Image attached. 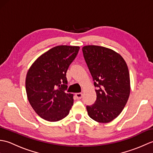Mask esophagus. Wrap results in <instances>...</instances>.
<instances>
[{"label":"esophagus","mask_w":153,"mask_h":153,"mask_svg":"<svg viewBox=\"0 0 153 153\" xmlns=\"http://www.w3.org/2000/svg\"><path fill=\"white\" fill-rule=\"evenodd\" d=\"M82 96H83V94L82 93H76V97L77 99H81L82 98Z\"/></svg>","instance_id":"obj_1"}]
</instances>
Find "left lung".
Listing matches in <instances>:
<instances>
[{
    "instance_id": "1",
    "label": "left lung",
    "mask_w": 153,
    "mask_h": 153,
    "mask_svg": "<svg viewBox=\"0 0 153 153\" xmlns=\"http://www.w3.org/2000/svg\"><path fill=\"white\" fill-rule=\"evenodd\" d=\"M82 51L97 87V100L87 106V113L97 122H110L120 115L129 99L131 87L128 66L121 55L110 48L87 45Z\"/></svg>"
}]
</instances>
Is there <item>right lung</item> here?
<instances>
[{"label": "right lung", "instance_id": "obj_1", "mask_svg": "<svg viewBox=\"0 0 153 153\" xmlns=\"http://www.w3.org/2000/svg\"><path fill=\"white\" fill-rule=\"evenodd\" d=\"M79 50L60 45L41 54L32 64L25 78V89L32 108L41 118L57 122L68 115L73 94L66 93V72Z\"/></svg>", "mask_w": 153, "mask_h": 153}]
</instances>
